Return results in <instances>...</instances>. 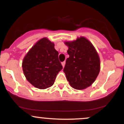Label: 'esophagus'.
<instances>
[{"label":"esophagus","mask_w":124,"mask_h":124,"mask_svg":"<svg viewBox=\"0 0 124 124\" xmlns=\"http://www.w3.org/2000/svg\"><path fill=\"white\" fill-rule=\"evenodd\" d=\"M62 66H63L64 68V66H65V61L62 62Z\"/></svg>","instance_id":"esophagus-1"}]
</instances>
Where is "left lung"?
I'll return each instance as SVG.
<instances>
[{
  "label": "left lung",
  "instance_id": "8db88e82",
  "mask_svg": "<svg viewBox=\"0 0 124 124\" xmlns=\"http://www.w3.org/2000/svg\"><path fill=\"white\" fill-rule=\"evenodd\" d=\"M65 44L69 48V55L63 69L67 80L74 89H86L93 84L100 72L99 55L93 44L83 37Z\"/></svg>",
  "mask_w": 124,
  "mask_h": 124
}]
</instances>
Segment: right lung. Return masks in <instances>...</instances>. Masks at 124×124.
I'll list each match as a JSON object with an SVG mask.
<instances>
[{
  "mask_svg": "<svg viewBox=\"0 0 124 124\" xmlns=\"http://www.w3.org/2000/svg\"><path fill=\"white\" fill-rule=\"evenodd\" d=\"M54 46L46 38H42L30 49L23 61V70L27 80L38 89L52 86L63 68Z\"/></svg>",
  "mask_w": 124,
  "mask_h": 124,
  "instance_id": "right-lung-1",
  "label": "right lung"
}]
</instances>
